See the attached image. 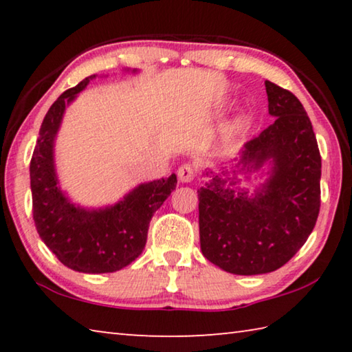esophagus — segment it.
Masks as SVG:
<instances>
[{"mask_svg": "<svg viewBox=\"0 0 352 352\" xmlns=\"http://www.w3.org/2000/svg\"><path fill=\"white\" fill-rule=\"evenodd\" d=\"M177 174H178V178H180L182 183H189L195 178V169L190 164H183L182 168H178Z\"/></svg>", "mask_w": 352, "mask_h": 352, "instance_id": "obj_1", "label": "esophagus"}]
</instances>
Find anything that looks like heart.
Returning a JSON list of instances; mask_svg holds the SVG:
<instances>
[{
	"label": "heart",
	"instance_id": "heart-1",
	"mask_svg": "<svg viewBox=\"0 0 352 352\" xmlns=\"http://www.w3.org/2000/svg\"><path fill=\"white\" fill-rule=\"evenodd\" d=\"M239 130H241L239 122H234V124H231V126L226 127L225 132H223V142H225V144H231V142H233L234 138L237 136V133H239Z\"/></svg>",
	"mask_w": 352,
	"mask_h": 352
}]
</instances>
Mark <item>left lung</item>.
Instances as JSON below:
<instances>
[{
	"label": "left lung",
	"instance_id": "left-lung-1",
	"mask_svg": "<svg viewBox=\"0 0 352 352\" xmlns=\"http://www.w3.org/2000/svg\"><path fill=\"white\" fill-rule=\"evenodd\" d=\"M269 127L243 146L228 170H206L199 192L200 248L205 258L234 275L275 272L312 233L320 212L321 157L312 122L294 93L265 80ZM271 164L265 184L248 193L236 173Z\"/></svg>",
	"mask_w": 352,
	"mask_h": 352
}]
</instances>
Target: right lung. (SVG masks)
Here are the masks:
<instances>
[{
  "mask_svg": "<svg viewBox=\"0 0 352 352\" xmlns=\"http://www.w3.org/2000/svg\"><path fill=\"white\" fill-rule=\"evenodd\" d=\"M93 77L60 94L41 122L29 168L32 214L41 241L63 265L80 273H110L142 253L153 212L175 189L177 177L141 183L121 201L99 210L71 204L58 186L54 141L67 105Z\"/></svg>",
  "mask_w": 352,
  "mask_h": 352,
  "instance_id": "add662e5",
  "label": "right lung"
}]
</instances>
